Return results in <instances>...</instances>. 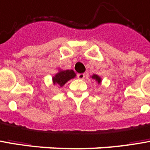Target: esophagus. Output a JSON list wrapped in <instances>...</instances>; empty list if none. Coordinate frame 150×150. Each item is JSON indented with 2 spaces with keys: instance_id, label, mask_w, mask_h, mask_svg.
I'll return each mask as SVG.
<instances>
[{
  "instance_id": "1",
  "label": "esophagus",
  "mask_w": 150,
  "mask_h": 150,
  "mask_svg": "<svg viewBox=\"0 0 150 150\" xmlns=\"http://www.w3.org/2000/svg\"><path fill=\"white\" fill-rule=\"evenodd\" d=\"M77 78L79 79H83L85 78V74H78L77 75Z\"/></svg>"
}]
</instances>
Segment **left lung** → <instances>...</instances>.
I'll return each mask as SVG.
<instances>
[{
  "label": "left lung",
  "instance_id": "1",
  "mask_svg": "<svg viewBox=\"0 0 150 150\" xmlns=\"http://www.w3.org/2000/svg\"><path fill=\"white\" fill-rule=\"evenodd\" d=\"M93 79H96V80H97V82L99 83H100V77L98 76V75H93Z\"/></svg>",
  "mask_w": 150,
  "mask_h": 150
}]
</instances>
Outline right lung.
Listing matches in <instances>:
<instances>
[{
    "instance_id": "right-lung-1",
    "label": "right lung",
    "mask_w": 150,
    "mask_h": 150,
    "mask_svg": "<svg viewBox=\"0 0 150 150\" xmlns=\"http://www.w3.org/2000/svg\"><path fill=\"white\" fill-rule=\"evenodd\" d=\"M75 76V72L73 71L72 70H67V71H62L59 73H57V75L53 77V80L54 84L57 83L62 87L67 82L68 80H70L71 79L74 78Z\"/></svg>"
}]
</instances>
